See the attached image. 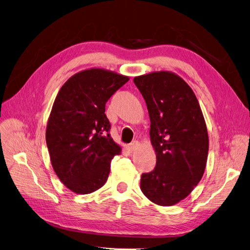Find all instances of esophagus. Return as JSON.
Wrapping results in <instances>:
<instances>
[{
	"mask_svg": "<svg viewBox=\"0 0 250 250\" xmlns=\"http://www.w3.org/2000/svg\"><path fill=\"white\" fill-rule=\"evenodd\" d=\"M139 145H140V143L138 141H133L129 144V145H127L126 148H127L128 151H131V152H132V151H134L135 149L139 147Z\"/></svg>",
	"mask_w": 250,
	"mask_h": 250,
	"instance_id": "1",
	"label": "esophagus"
}]
</instances>
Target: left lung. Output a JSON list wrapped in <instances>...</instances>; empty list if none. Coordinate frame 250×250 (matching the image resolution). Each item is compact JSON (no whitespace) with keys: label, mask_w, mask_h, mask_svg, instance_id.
Masks as SVG:
<instances>
[{"label":"left lung","mask_w":250,"mask_h":250,"mask_svg":"<svg viewBox=\"0 0 250 250\" xmlns=\"http://www.w3.org/2000/svg\"><path fill=\"white\" fill-rule=\"evenodd\" d=\"M133 82L147 105L156 153L153 171L142 174L141 190L150 201L170 207L202 178L208 153L206 121L192 88L174 73H150Z\"/></svg>","instance_id":"left-lung-1"}]
</instances>
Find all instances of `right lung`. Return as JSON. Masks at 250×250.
Wrapping results in <instances>:
<instances>
[{
    "instance_id": "obj_1",
    "label": "right lung",
    "mask_w": 250,
    "mask_h": 250,
    "mask_svg": "<svg viewBox=\"0 0 250 250\" xmlns=\"http://www.w3.org/2000/svg\"><path fill=\"white\" fill-rule=\"evenodd\" d=\"M129 78L102 69L75 74L60 88L47 125L52 167L77 194H89L106 183L110 162L121 147L110 137L105 104Z\"/></svg>"
}]
</instances>
